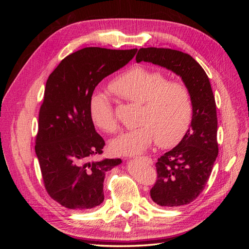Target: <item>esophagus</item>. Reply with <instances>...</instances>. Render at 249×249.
I'll return each mask as SVG.
<instances>
[{"instance_id":"esophagus-1","label":"esophagus","mask_w":249,"mask_h":249,"mask_svg":"<svg viewBox=\"0 0 249 249\" xmlns=\"http://www.w3.org/2000/svg\"><path fill=\"white\" fill-rule=\"evenodd\" d=\"M140 160H142V161H144L145 163H147L148 165H153V163H154V161L150 159V158H148V157H140Z\"/></svg>"}]
</instances>
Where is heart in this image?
Masks as SVG:
<instances>
[{"label": "heart", "mask_w": 249, "mask_h": 249, "mask_svg": "<svg viewBox=\"0 0 249 249\" xmlns=\"http://www.w3.org/2000/svg\"><path fill=\"white\" fill-rule=\"evenodd\" d=\"M109 89L127 101L142 105L139 120L142 124L124 131L111 141L110 148L115 155L142 154L154 140L160 146H172L189 129L193 113L189 89L180 82L167 81L159 71L133 66L113 80ZM89 114L102 131L114 133L117 130L114 110L106 96L92 97Z\"/></svg>", "instance_id": "b5f03b06"}]
</instances>
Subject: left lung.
<instances>
[{
    "label": "left lung",
    "instance_id": "obj_1",
    "mask_svg": "<svg viewBox=\"0 0 249 249\" xmlns=\"http://www.w3.org/2000/svg\"><path fill=\"white\" fill-rule=\"evenodd\" d=\"M136 61L165 67L182 78L189 89L193 113L190 127L178 144L156 163L157 180L150 197L162 207L185 206L205 189L218 155L215 97L202 67L186 53L144 48Z\"/></svg>",
    "mask_w": 249,
    "mask_h": 249
}]
</instances>
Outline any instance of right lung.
Instances as JSON below:
<instances>
[{
    "label": "right lung",
    "mask_w": 249,
    "mask_h": 249,
    "mask_svg": "<svg viewBox=\"0 0 249 249\" xmlns=\"http://www.w3.org/2000/svg\"><path fill=\"white\" fill-rule=\"evenodd\" d=\"M136 52L82 49L65 57L47 81L35 152L49 195L67 209L100 206L106 172L122 163L95 160L105 141L94 129L89 105L97 84L129 63Z\"/></svg>",
    "instance_id": "add662e5"
}]
</instances>
